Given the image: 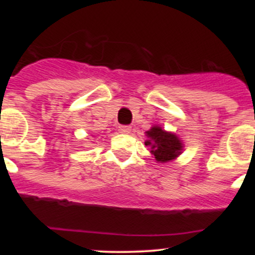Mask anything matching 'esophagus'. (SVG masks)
<instances>
[{
  "instance_id": "1",
  "label": "esophagus",
  "mask_w": 255,
  "mask_h": 255,
  "mask_svg": "<svg viewBox=\"0 0 255 255\" xmlns=\"http://www.w3.org/2000/svg\"><path fill=\"white\" fill-rule=\"evenodd\" d=\"M130 126H120L119 127V130L121 131V133H124V134H128V133H130Z\"/></svg>"
}]
</instances>
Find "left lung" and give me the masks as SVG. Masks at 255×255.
<instances>
[{
  "instance_id": "8db88e82",
  "label": "left lung",
  "mask_w": 255,
  "mask_h": 255,
  "mask_svg": "<svg viewBox=\"0 0 255 255\" xmlns=\"http://www.w3.org/2000/svg\"><path fill=\"white\" fill-rule=\"evenodd\" d=\"M145 134L147 136L145 145L150 147L152 157L158 163L171 162L182 153V140L172 131L163 129L160 126H152Z\"/></svg>"
}]
</instances>
